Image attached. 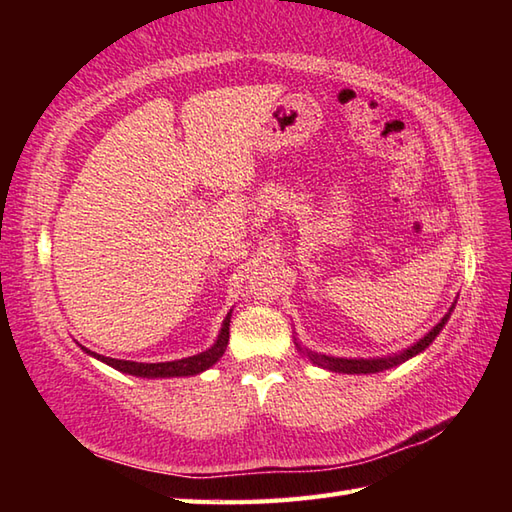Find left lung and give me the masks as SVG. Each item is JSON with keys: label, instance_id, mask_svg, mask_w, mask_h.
Instances as JSON below:
<instances>
[{"label": "left lung", "instance_id": "8db88e82", "mask_svg": "<svg viewBox=\"0 0 512 512\" xmlns=\"http://www.w3.org/2000/svg\"><path fill=\"white\" fill-rule=\"evenodd\" d=\"M447 319H449V314L427 336H424V339H420L416 345H411L409 350H405V352L398 354V356H391V358H374V361H356V358H332V356H319V354H310V352H308V356H310L312 363H317L321 367H328V369H332V372L374 374V372H380V369L394 367V365H398L402 361H407V358L416 356L418 352H422L424 347H427L440 334V330L444 328V323H447Z\"/></svg>", "mask_w": 512, "mask_h": 512}]
</instances>
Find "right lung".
I'll list each match as a JSON object with an SVG mask.
<instances>
[{"label": "right lung", "mask_w": 512, "mask_h": 512, "mask_svg": "<svg viewBox=\"0 0 512 512\" xmlns=\"http://www.w3.org/2000/svg\"><path fill=\"white\" fill-rule=\"evenodd\" d=\"M228 325H231V314L224 319L222 325V332L217 336L215 345L211 350H206L202 354H195L189 358H182V361H169V363H134V361H118V358H110V356H99L94 354L96 358H101L103 363L112 365L118 372H125V374H132V376H143V378H171V376H193V374H200L204 369H209L213 363H217V358H220L226 350V343H228Z\"/></svg>", "instance_id": "1"}]
</instances>
